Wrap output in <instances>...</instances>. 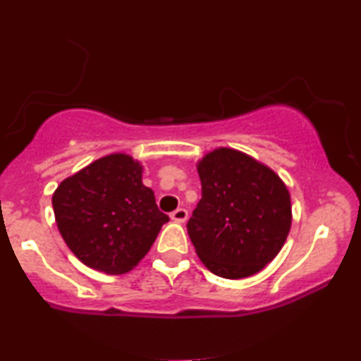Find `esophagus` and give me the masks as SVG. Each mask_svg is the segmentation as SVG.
<instances>
[{"instance_id":"34e87169","label":"esophagus","mask_w":361,"mask_h":361,"mask_svg":"<svg viewBox=\"0 0 361 361\" xmlns=\"http://www.w3.org/2000/svg\"><path fill=\"white\" fill-rule=\"evenodd\" d=\"M171 219L177 221V224H184V221L189 219V212H187L185 209H177L171 214Z\"/></svg>"}]
</instances>
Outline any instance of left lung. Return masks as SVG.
Here are the masks:
<instances>
[{
    "label": "left lung",
    "mask_w": 361,
    "mask_h": 361,
    "mask_svg": "<svg viewBox=\"0 0 361 361\" xmlns=\"http://www.w3.org/2000/svg\"><path fill=\"white\" fill-rule=\"evenodd\" d=\"M197 172L202 199L187 231L200 261L225 279L259 273L289 235L288 187L271 167L231 147L207 152Z\"/></svg>",
    "instance_id": "1"
}]
</instances>
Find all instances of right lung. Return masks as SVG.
Here are the masks:
<instances>
[{
	"label": "right lung",
	"instance_id": "add662e5",
	"mask_svg": "<svg viewBox=\"0 0 361 361\" xmlns=\"http://www.w3.org/2000/svg\"><path fill=\"white\" fill-rule=\"evenodd\" d=\"M63 241L83 264L106 274L131 271L169 216L142 184V166L125 152L93 161L63 179L52 195Z\"/></svg>",
	"mask_w": 361,
	"mask_h": 361
}]
</instances>
